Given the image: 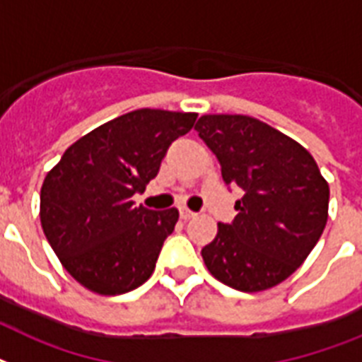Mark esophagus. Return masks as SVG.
Listing matches in <instances>:
<instances>
[{
    "mask_svg": "<svg viewBox=\"0 0 362 362\" xmlns=\"http://www.w3.org/2000/svg\"><path fill=\"white\" fill-rule=\"evenodd\" d=\"M195 216H197L195 211H191L189 208H180V217H182V219H186V221H187V219H193V217H195Z\"/></svg>",
    "mask_w": 362,
    "mask_h": 362,
    "instance_id": "obj_1",
    "label": "esophagus"
}]
</instances>
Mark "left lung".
<instances>
[{
	"label": "left lung",
	"mask_w": 362,
	"mask_h": 362,
	"mask_svg": "<svg viewBox=\"0 0 362 362\" xmlns=\"http://www.w3.org/2000/svg\"><path fill=\"white\" fill-rule=\"evenodd\" d=\"M195 130L217 156L223 182L243 191L234 221L217 223L202 247L208 272L240 292L277 286L324 232L327 180L305 146L247 115H202Z\"/></svg>",
	"instance_id": "8db88e82"
}]
</instances>
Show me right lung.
<instances>
[{
	"instance_id": "add662e5",
	"label": "right lung",
	"mask_w": 362,
	"mask_h": 362,
	"mask_svg": "<svg viewBox=\"0 0 362 362\" xmlns=\"http://www.w3.org/2000/svg\"><path fill=\"white\" fill-rule=\"evenodd\" d=\"M197 113L135 110L98 126L61 156L40 189V223L63 267L90 292L119 296L145 283L178 210L135 206L167 148Z\"/></svg>"
}]
</instances>
